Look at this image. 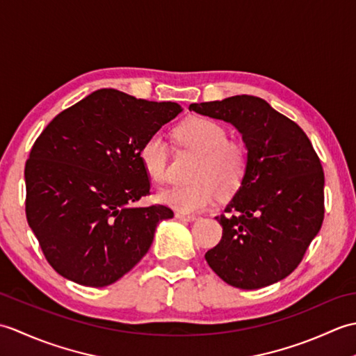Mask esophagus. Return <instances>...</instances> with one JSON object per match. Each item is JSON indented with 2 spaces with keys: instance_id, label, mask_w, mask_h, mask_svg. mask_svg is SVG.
Listing matches in <instances>:
<instances>
[{
  "instance_id": "34e87169",
  "label": "esophagus",
  "mask_w": 356,
  "mask_h": 356,
  "mask_svg": "<svg viewBox=\"0 0 356 356\" xmlns=\"http://www.w3.org/2000/svg\"><path fill=\"white\" fill-rule=\"evenodd\" d=\"M176 218L177 220H182V222H194L195 216H190V214H182V213H176Z\"/></svg>"
}]
</instances>
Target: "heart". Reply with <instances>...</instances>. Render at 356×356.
<instances>
[{
	"label": "heart",
	"instance_id": "heart-1",
	"mask_svg": "<svg viewBox=\"0 0 356 356\" xmlns=\"http://www.w3.org/2000/svg\"><path fill=\"white\" fill-rule=\"evenodd\" d=\"M228 130L208 118H193L176 127L177 145L197 153L191 180L185 186H170L157 193V200L182 214L207 209L217 193L228 197L240 190L249 170V149L243 142L228 139ZM139 161L156 184L168 179L170 148L161 134H151L139 148Z\"/></svg>",
	"mask_w": 356,
	"mask_h": 356
}]
</instances>
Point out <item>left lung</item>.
Instances as JSON below:
<instances>
[{
  "mask_svg": "<svg viewBox=\"0 0 356 356\" xmlns=\"http://www.w3.org/2000/svg\"><path fill=\"white\" fill-rule=\"evenodd\" d=\"M190 111L229 122L249 149L240 190L216 217L223 234L205 259L223 282L259 289L303 260L324 218V172L301 128L257 96L191 104Z\"/></svg>",
  "mask_w": 356,
  "mask_h": 356,
  "instance_id": "obj_1",
  "label": "left lung"
}]
</instances>
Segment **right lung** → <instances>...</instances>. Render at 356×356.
<instances>
[{"instance_id": "right-lung-1", "label": "right lung", "mask_w": 356, "mask_h": 356, "mask_svg": "<svg viewBox=\"0 0 356 356\" xmlns=\"http://www.w3.org/2000/svg\"><path fill=\"white\" fill-rule=\"evenodd\" d=\"M182 111L101 88L59 113L26 162V216L59 275L92 287L118 282L153 243L168 207H133L149 194L139 148Z\"/></svg>"}]
</instances>
